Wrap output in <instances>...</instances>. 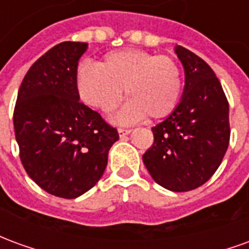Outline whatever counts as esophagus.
<instances>
[{
  "instance_id": "obj_1",
  "label": "esophagus",
  "mask_w": 249,
  "mask_h": 249,
  "mask_svg": "<svg viewBox=\"0 0 249 249\" xmlns=\"http://www.w3.org/2000/svg\"><path fill=\"white\" fill-rule=\"evenodd\" d=\"M117 132H119L120 137H123V136L129 135L132 130H130V129H125V128H119V129H117Z\"/></svg>"
}]
</instances>
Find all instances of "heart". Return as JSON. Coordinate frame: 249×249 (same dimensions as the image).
Listing matches in <instances>:
<instances>
[{"mask_svg": "<svg viewBox=\"0 0 249 249\" xmlns=\"http://www.w3.org/2000/svg\"><path fill=\"white\" fill-rule=\"evenodd\" d=\"M82 103L103 113L112 112L123 96L129 98L117 116L121 123L145 117L162 119L178 107L183 76L172 57L140 49L107 53L98 65L81 62L76 71Z\"/></svg>", "mask_w": 249, "mask_h": 249, "instance_id": "obj_1", "label": "heart"}]
</instances>
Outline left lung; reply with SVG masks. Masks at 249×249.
<instances>
[{
  "mask_svg": "<svg viewBox=\"0 0 249 249\" xmlns=\"http://www.w3.org/2000/svg\"><path fill=\"white\" fill-rule=\"evenodd\" d=\"M185 71L181 101L152 128L153 144L142 161L159 185L187 192L207 183L230 144V105L207 62L183 46L176 49Z\"/></svg>",
  "mask_w": 249,
  "mask_h": 249,
  "instance_id": "obj_1",
  "label": "left lung"
}]
</instances>
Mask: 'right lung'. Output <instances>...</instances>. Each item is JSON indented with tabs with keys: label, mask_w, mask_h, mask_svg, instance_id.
Listing matches in <instances>:
<instances>
[{
	"label": "right lung",
	"mask_w": 249,
	"mask_h": 249,
	"mask_svg": "<svg viewBox=\"0 0 249 249\" xmlns=\"http://www.w3.org/2000/svg\"><path fill=\"white\" fill-rule=\"evenodd\" d=\"M85 42L65 41L30 66L17 94L13 124L29 178L51 195L76 198L96 185L119 140L117 129L88 108L76 71Z\"/></svg>",
	"instance_id": "1"
}]
</instances>
